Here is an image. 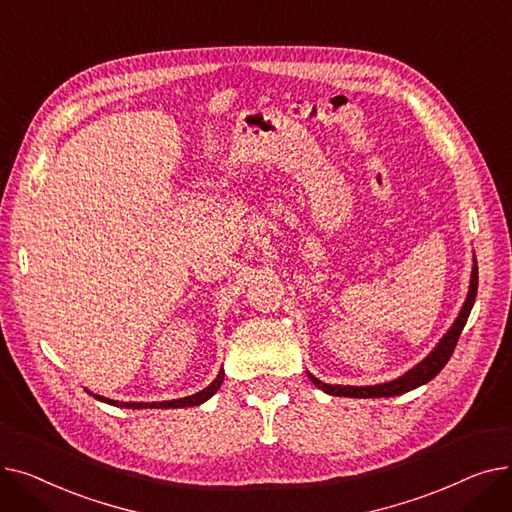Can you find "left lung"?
I'll list each match as a JSON object with an SVG mask.
<instances>
[{
	"label": "left lung",
	"mask_w": 512,
	"mask_h": 512,
	"mask_svg": "<svg viewBox=\"0 0 512 512\" xmlns=\"http://www.w3.org/2000/svg\"><path fill=\"white\" fill-rule=\"evenodd\" d=\"M475 294H477V261L473 259V272H471V284H469V292L465 305L456 317V321L452 324V328L444 334V338L438 342V346L429 353L419 365H415L411 371H407L405 375H400L398 380L386 382V384H375V386H332V384H324L319 382L315 375L307 373L309 380L321 388L324 392L332 394V396H351V398H388V396H398L405 394L409 390H415L423 384H427L429 380H434L436 375L442 371V367L448 363V359L452 357L456 342H459V336L467 324L469 313L473 309L475 303Z\"/></svg>",
	"instance_id": "left-lung-1"
}]
</instances>
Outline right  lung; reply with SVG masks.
<instances>
[{"label":"right lung","mask_w":512,"mask_h":512,"mask_svg":"<svg viewBox=\"0 0 512 512\" xmlns=\"http://www.w3.org/2000/svg\"><path fill=\"white\" fill-rule=\"evenodd\" d=\"M224 382V369L218 373V378H215L207 388H203L201 392L193 394V396H184V398H176V400H164V402H122V400H112V398H103L99 394H93L97 400L107 402V405H114V407H124V409H182V407H197L201 402H205L207 398H211L218 388ZM91 394V392H89Z\"/></svg>","instance_id":"right-lung-1"}]
</instances>
